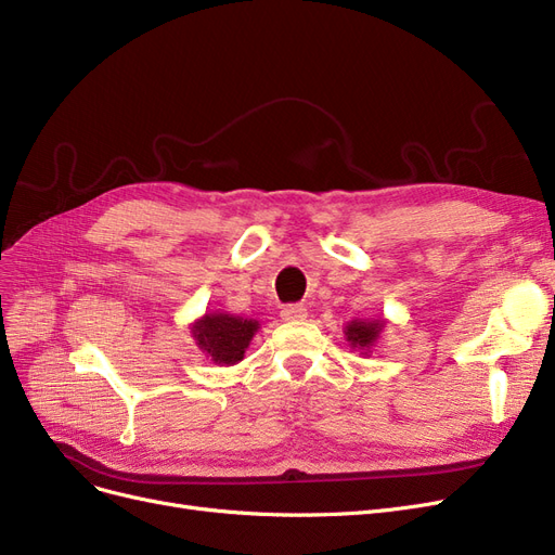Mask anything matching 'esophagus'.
<instances>
[{
    "label": "esophagus",
    "instance_id": "1",
    "mask_svg": "<svg viewBox=\"0 0 555 555\" xmlns=\"http://www.w3.org/2000/svg\"><path fill=\"white\" fill-rule=\"evenodd\" d=\"M283 320H304L306 318V306L304 304H285L281 309Z\"/></svg>",
    "mask_w": 555,
    "mask_h": 555
}]
</instances>
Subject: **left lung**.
Masks as SVG:
<instances>
[{"label": "left lung", "mask_w": 555, "mask_h": 555, "mask_svg": "<svg viewBox=\"0 0 555 555\" xmlns=\"http://www.w3.org/2000/svg\"><path fill=\"white\" fill-rule=\"evenodd\" d=\"M379 332H382V322H359V320H354V322L347 324L345 336H347V340L352 343V347H359V350H367V347H371L377 340Z\"/></svg>", "instance_id": "1"}]
</instances>
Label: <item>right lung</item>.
Listing matches in <instances>:
<instances>
[{
  "mask_svg": "<svg viewBox=\"0 0 555 555\" xmlns=\"http://www.w3.org/2000/svg\"><path fill=\"white\" fill-rule=\"evenodd\" d=\"M258 330L256 320H242L225 313L203 315L194 324V338L198 340V347L203 352H208L215 363H237L244 357L246 345L254 338Z\"/></svg>",
  "mask_w": 555,
  "mask_h": 555,
  "instance_id": "add662e5",
  "label": "right lung"
}]
</instances>
